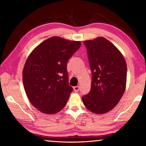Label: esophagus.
Listing matches in <instances>:
<instances>
[{
	"label": "esophagus",
	"instance_id": "34e87169",
	"mask_svg": "<svg viewBox=\"0 0 146 146\" xmlns=\"http://www.w3.org/2000/svg\"><path fill=\"white\" fill-rule=\"evenodd\" d=\"M73 89H74V91H75V92H78L79 90V87L78 86H75V87L73 88Z\"/></svg>",
	"mask_w": 146,
	"mask_h": 146
}]
</instances>
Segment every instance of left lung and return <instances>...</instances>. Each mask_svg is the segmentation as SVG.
I'll return each instance as SVG.
<instances>
[{"label": "left lung", "instance_id": "obj_1", "mask_svg": "<svg viewBox=\"0 0 146 146\" xmlns=\"http://www.w3.org/2000/svg\"><path fill=\"white\" fill-rule=\"evenodd\" d=\"M92 71L91 90L82 97L85 107L104 114L119 102L126 87L127 64L114 44L100 36L84 41Z\"/></svg>", "mask_w": 146, "mask_h": 146}]
</instances>
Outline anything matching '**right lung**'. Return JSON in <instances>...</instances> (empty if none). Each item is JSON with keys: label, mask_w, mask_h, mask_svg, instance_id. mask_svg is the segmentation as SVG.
I'll return each instance as SVG.
<instances>
[{"label": "right lung", "mask_w": 146, "mask_h": 146, "mask_svg": "<svg viewBox=\"0 0 146 146\" xmlns=\"http://www.w3.org/2000/svg\"><path fill=\"white\" fill-rule=\"evenodd\" d=\"M80 46V41L52 36L29 54L23 69V84L31 104L42 113L55 114L66 106L73 91L67 63Z\"/></svg>", "instance_id": "add662e5"}]
</instances>
